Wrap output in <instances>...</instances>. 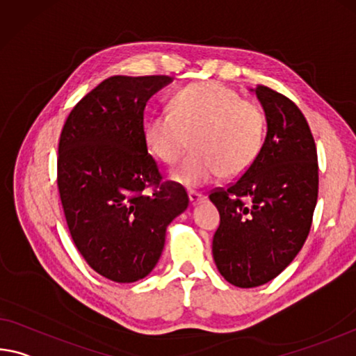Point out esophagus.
<instances>
[{"mask_svg": "<svg viewBox=\"0 0 356 356\" xmlns=\"http://www.w3.org/2000/svg\"><path fill=\"white\" fill-rule=\"evenodd\" d=\"M188 198H190V204L195 206V204H198V202H201L202 200H204V195L198 193V191H190Z\"/></svg>", "mask_w": 356, "mask_h": 356, "instance_id": "obj_1", "label": "esophagus"}]
</instances>
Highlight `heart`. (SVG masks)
<instances>
[{
  "label": "heart",
  "instance_id": "heart-1",
  "mask_svg": "<svg viewBox=\"0 0 356 356\" xmlns=\"http://www.w3.org/2000/svg\"><path fill=\"white\" fill-rule=\"evenodd\" d=\"M145 123L149 150L165 165H174L171 179L190 190L211 184L218 174L236 179L249 171L261 154L266 115L261 106L242 99L234 90L217 82H200L180 90L169 104Z\"/></svg>",
  "mask_w": 356,
  "mask_h": 356
}]
</instances>
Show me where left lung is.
<instances>
[{
    "label": "left lung",
    "instance_id": "8db88e82",
    "mask_svg": "<svg viewBox=\"0 0 356 356\" xmlns=\"http://www.w3.org/2000/svg\"><path fill=\"white\" fill-rule=\"evenodd\" d=\"M255 93L268 122L261 154L236 182L209 195L220 212L213 261L241 289L266 284L295 259L318 196L317 147L306 117L273 88L257 86Z\"/></svg>",
    "mask_w": 356,
    "mask_h": 356
}]
</instances>
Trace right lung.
<instances>
[{
    "instance_id": "right-lung-1",
    "label": "right lung",
    "mask_w": 356,
    "mask_h": 356,
    "mask_svg": "<svg viewBox=\"0 0 356 356\" xmlns=\"http://www.w3.org/2000/svg\"><path fill=\"white\" fill-rule=\"evenodd\" d=\"M171 81L106 79L72 107L60 134L56 184L71 238L90 268L118 284L155 268L168 225L188 206L184 187L163 182L144 136L145 104Z\"/></svg>"
}]
</instances>
